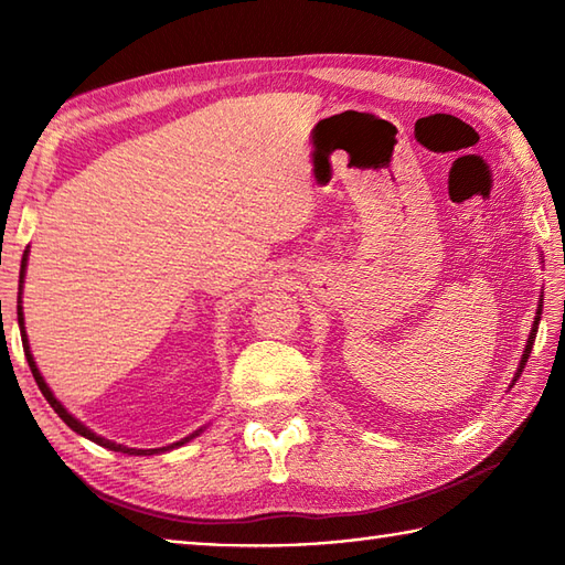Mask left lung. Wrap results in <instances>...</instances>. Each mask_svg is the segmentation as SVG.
<instances>
[{"label": "left lung", "mask_w": 565, "mask_h": 565, "mask_svg": "<svg viewBox=\"0 0 565 565\" xmlns=\"http://www.w3.org/2000/svg\"><path fill=\"white\" fill-rule=\"evenodd\" d=\"M544 303V301H542ZM542 303H539V308H536V318H534V328H532V332H530V340H526V347H524V354H522V362H520V369H518V374H514V381L520 379V374L524 371V364H526V359H530V354H532V344H534V338H536V328H539V320H542ZM512 381V383H514Z\"/></svg>", "instance_id": "1"}]
</instances>
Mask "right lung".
Returning a JSON list of instances; mask_svg holds the SVG:
<instances>
[{
  "label": "right lung",
  "instance_id": "right-lung-1",
  "mask_svg": "<svg viewBox=\"0 0 565 565\" xmlns=\"http://www.w3.org/2000/svg\"><path fill=\"white\" fill-rule=\"evenodd\" d=\"M26 259H29V249L23 252V257H21V271H19V298H17V313H19V328H21V342H23V354H26V362H29V366H31V374H33V379H35V383H39V388H41V393L45 395V401L51 403V407L53 411L57 413V417L63 419V423L72 429V431H77V435H82V437H87L89 441H94V444H99V447H106V449H111V451H124V454H134V456H140V454H146V456H150V454H160V451H170V449H177V447H182V444H186L189 439H194V437H199L201 435V429H196L194 435H189V437H184L182 441H174V444H170V447H162V449H128V447H124V444H116V441H111V439H104V437H99L97 431H92L87 425H82L77 417H72L67 411H65V405L60 403L55 395H53V391L47 388V383L43 381V376H41V371H39V366H35V362H33V354H31V347H29V338H26V328H23V308H21V291H23V274H26Z\"/></svg>",
  "mask_w": 565,
  "mask_h": 565
}]
</instances>
